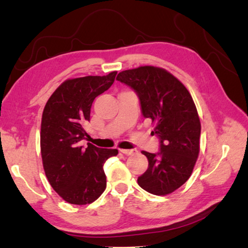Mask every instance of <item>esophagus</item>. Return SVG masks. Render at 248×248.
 <instances>
[{
  "label": "esophagus",
  "mask_w": 248,
  "mask_h": 248,
  "mask_svg": "<svg viewBox=\"0 0 248 248\" xmlns=\"http://www.w3.org/2000/svg\"><path fill=\"white\" fill-rule=\"evenodd\" d=\"M120 153L128 155H133L134 153H136V150H134V149H120Z\"/></svg>",
  "instance_id": "obj_1"
}]
</instances>
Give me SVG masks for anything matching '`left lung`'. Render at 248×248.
Instances as JSON below:
<instances>
[{
	"label": "left lung",
	"instance_id": "1",
	"mask_svg": "<svg viewBox=\"0 0 248 248\" xmlns=\"http://www.w3.org/2000/svg\"><path fill=\"white\" fill-rule=\"evenodd\" d=\"M116 79L135 90L142 115L155 123L153 134L160 140L158 154L141 151L149 164L138 177V185L158 196L171 194L189 179L199 155L202 126L192 95L160 67L127 69Z\"/></svg>",
	"mask_w": 248,
	"mask_h": 248
}]
</instances>
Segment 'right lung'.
<instances>
[{"mask_svg":"<svg viewBox=\"0 0 248 248\" xmlns=\"http://www.w3.org/2000/svg\"><path fill=\"white\" fill-rule=\"evenodd\" d=\"M117 72L85 76L62 82L47 100L42 113L40 147L43 169L53 189L65 202L87 205L107 187L103 164L117 149L98 148L82 140L95 97L114 82Z\"/></svg>","mask_w":248,"mask_h":248,"instance_id":"1","label":"right lung"}]
</instances>
